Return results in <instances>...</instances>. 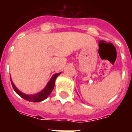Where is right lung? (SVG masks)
I'll use <instances>...</instances> for the list:
<instances>
[{
	"label": "right lung",
	"instance_id": "add662e5",
	"mask_svg": "<svg viewBox=\"0 0 132 132\" xmlns=\"http://www.w3.org/2000/svg\"><path fill=\"white\" fill-rule=\"evenodd\" d=\"M60 74H61V72H60V73H56V74H55L54 75H53V77H52L51 79V80L48 81L47 85L46 86L45 88H44L42 91H40V92H38L37 94H31V95H29V94H24V93H22V92H20V91L15 86V85L13 84V81H11V82L13 90H15V92H16L19 96H21L22 98H23L24 99H25V100L28 101H31V102H40V101H44V99H46L48 96H49V94L51 93L52 90H53L54 86H55V81L56 78H57Z\"/></svg>",
	"mask_w": 132,
	"mask_h": 132
}]
</instances>
